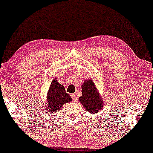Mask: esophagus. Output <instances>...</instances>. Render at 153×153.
<instances>
[{"mask_svg": "<svg viewBox=\"0 0 153 153\" xmlns=\"http://www.w3.org/2000/svg\"><path fill=\"white\" fill-rule=\"evenodd\" d=\"M71 98L73 99V101H74V102H76L77 101V96L75 94H71Z\"/></svg>", "mask_w": 153, "mask_h": 153, "instance_id": "esophagus-1", "label": "esophagus"}]
</instances>
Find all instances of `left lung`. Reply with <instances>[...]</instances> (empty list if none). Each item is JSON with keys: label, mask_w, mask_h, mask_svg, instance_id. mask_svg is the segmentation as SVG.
<instances>
[{"label": "left lung", "mask_w": 153, "mask_h": 153, "mask_svg": "<svg viewBox=\"0 0 153 153\" xmlns=\"http://www.w3.org/2000/svg\"><path fill=\"white\" fill-rule=\"evenodd\" d=\"M82 95L79 98V100L87 111L94 114L102 110L103 102L93 81L89 79L85 81L82 85Z\"/></svg>", "instance_id": "obj_1"}]
</instances>
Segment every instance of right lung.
Returning <instances> with one entry per match:
<instances>
[{"instance_id":"right-lung-1","label":"right lung","mask_w":153,"mask_h":153,"mask_svg":"<svg viewBox=\"0 0 153 153\" xmlns=\"http://www.w3.org/2000/svg\"><path fill=\"white\" fill-rule=\"evenodd\" d=\"M48 102L44 107L47 109L46 113H53L59 111L64 103L71 102L72 98L66 92L65 88L54 79L51 82L50 89L47 94Z\"/></svg>"}]
</instances>
